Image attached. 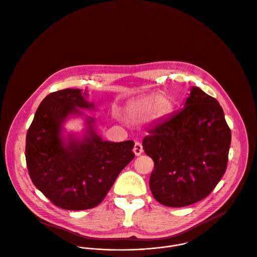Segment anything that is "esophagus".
Returning a JSON list of instances; mask_svg holds the SVG:
<instances>
[{
    "label": "esophagus",
    "instance_id": "1",
    "mask_svg": "<svg viewBox=\"0 0 257 257\" xmlns=\"http://www.w3.org/2000/svg\"><path fill=\"white\" fill-rule=\"evenodd\" d=\"M143 146H142V144L141 143H139V142H136V144H135V147H134V153H135V155L136 156H141L142 154H143Z\"/></svg>",
    "mask_w": 257,
    "mask_h": 257
}]
</instances>
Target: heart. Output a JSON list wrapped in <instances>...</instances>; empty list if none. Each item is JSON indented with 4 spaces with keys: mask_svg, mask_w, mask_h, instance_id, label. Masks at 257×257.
Listing matches in <instances>:
<instances>
[{
    "mask_svg": "<svg viewBox=\"0 0 257 257\" xmlns=\"http://www.w3.org/2000/svg\"><path fill=\"white\" fill-rule=\"evenodd\" d=\"M171 101L162 94H150L131 102L124 110L125 118L133 123L149 119H160L170 110Z\"/></svg>",
    "mask_w": 257,
    "mask_h": 257,
    "instance_id": "heart-1",
    "label": "heart"
}]
</instances>
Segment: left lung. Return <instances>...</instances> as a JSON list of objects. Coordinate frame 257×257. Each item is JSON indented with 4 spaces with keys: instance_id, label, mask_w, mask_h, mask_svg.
I'll list each match as a JSON object with an SVG mask.
<instances>
[{
    "instance_id": "obj_1",
    "label": "left lung",
    "mask_w": 257,
    "mask_h": 257,
    "mask_svg": "<svg viewBox=\"0 0 257 257\" xmlns=\"http://www.w3.org/2000/svg\"><path fill=\"white\" fill-rule=\"evenodd\" d=\"M230 143L218 101L191 87L184 107L151 128L143 141L155 163L150 187L156 200L182 207L209 195L226 171Z\"/></svg>"
}]
</instances>
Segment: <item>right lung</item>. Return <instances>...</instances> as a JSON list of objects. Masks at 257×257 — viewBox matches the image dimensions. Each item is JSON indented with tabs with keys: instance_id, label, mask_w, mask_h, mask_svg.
<instances>
[{
	"instance_id": "add662e5",
	"label": "right lung",
	"mask_w": 257,
	"mask_h": 257,
	"mask_svg": "<svg viewBox=\"0 0 257 257\" xmlns=\"http://www.w3.org/2000/svg\"><path fill=\"white\" fill-rule=\"evenodd\" d=\"M86 92L65 88L48 94L39 105L26 138V162L36 187L55 205L84 210L98 205L119 172L135 158L133 141L103 142L88 117L83 140L62 137L64 121L79 108H92Z\"/></svg>"
}]
</instances>
